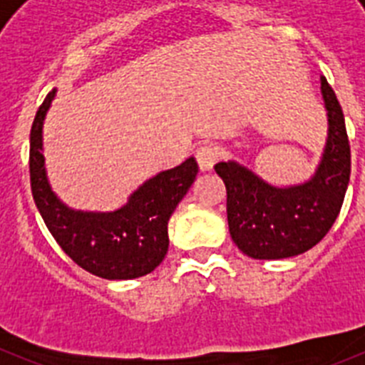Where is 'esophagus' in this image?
Returning <instances> with one entry per match:
<instances>
[{"instance_id": "1", "label": "esophagus", "mask_w": 365, "mask_h": 365, "mask_svg": "<svg viewBox=\"0 0 365 365\" xmlns=\"http://www.w3.org/2000/svg\"><path fill=\"white\" fill-rule=\"evenodd\" d=\"M195 159H197L201 172H210L219 159H221V150L214 144H202L195 151Z\"/></svg>"}]
</instances>
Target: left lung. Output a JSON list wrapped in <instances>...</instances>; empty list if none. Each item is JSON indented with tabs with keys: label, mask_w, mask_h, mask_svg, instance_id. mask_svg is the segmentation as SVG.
Returning <instances> with one entry per match:
<instances>
[{
	"label": "left lung",
	"mask_w": 365,
	"mask_h": 365,
	"mask_svg": "<svg viewBox=\"0 0 365 365\" xmlns=\"http://www.w3.org/2000/svg\"><path fill=\"white\" fill-rule=\"evenodd\" d=\"M329 135L314 175L278 188L241 164H215L227 186L228 228L241 252L254 259H285L320 243L340 214L351 175V148L344 111L322 76Z\"/></svg>",
	"instance_id": "8db88e82"
}]
</instances>
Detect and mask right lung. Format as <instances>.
<instances>
[{"label":"right lung","mask_w":365,"mask_h":365,"mask_svg":"<svg viewBox=\"0 0 365 365\" xmlns=\"http://www.w3.org/2000/svg\"><path fill=\"white\" fill-rule=\"evenodd\" d=\"M56 89L45 96L31 128V190L45 225L63 252L87 272L104 279H133L160 265L168 252V221L199 168L193 157L146 180L115 212L67 208L51 190L41 153V128Z\"/></svg>","instance_id":"obj_1"}]
</instances>
